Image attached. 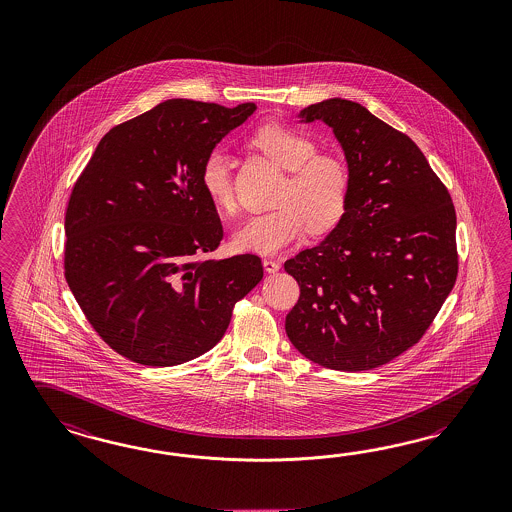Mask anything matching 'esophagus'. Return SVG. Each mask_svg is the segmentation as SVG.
<instances>
[{
  "instance_id": "34e87169",
  "label": "esophagus",
  "mask_w": 512,
  "mask_h": 512,
  "mask_svg": "<svg viewBox=\"0 0 512 512\" xmlns=\"http://www.w3.org/2000/svg\"><path fill=\"white\" fill-rule=\"evenodd\" d=\"M263 269L267 271V273H277L278 269H280V262L277 260H271V258H263Z\"/></svg>"
}]
</instances>
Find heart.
<instances>
[{
	"label": "heart",
	"mask_w": 512,
	"mask_h": 512,
	"mask_svg": "<svg viewBox=\"0 0 512 512\" xmlns=\"http://www.w3.org/2000/svg\"><path fill=\"white\" fill-rule=\"evenodd\" d=\"M252 144L267 159L290 172L277 198V211L247 220L234 232L241 252L277 254L299 241L307 230L325 234L342 220L350 198V170L335 153H318V144L284 125H265ZM200 183L207 198L220 209L234 207L232 157L215 147L200 166Z\"/></svg>",
	"instance_id": "1"
}]
</instances>
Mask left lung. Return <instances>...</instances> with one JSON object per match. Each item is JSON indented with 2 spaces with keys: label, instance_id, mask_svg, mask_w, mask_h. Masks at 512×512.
Wrapping results in <instances>:
<instances>
[{
  "label": "left lung",
  "instance_id": "1",
  "mask_svg": "<svg viewBox=\"0 0 512 512\" xmlns=\"http://www.w3.org/2000/svg\"><path fill=\"white\" fill-rule=\"evenodd\" d=\"M299 117L335 132L350 198L320 245L284 263L301 288L286 335L325 368H378L423 338L453 290V200L417 144L365 106L327 99Z\"/></svg>",
  "mask_w": 512,
  "mask_h": 512
}]
</instances>
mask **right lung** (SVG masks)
<instances>
[{
    "mask_svg": "<svg viewBox=\"0 0 512 512\" xmlns=\"http://www.w3.org/2000/svg\"><path fill=\"white\" fill-rule=\"evenodd\" d=\"M170 99L106 132L65 215V278L91 327L138 365L176 366L211 350L262 260H198L222 239L200 183L205 155L254 114Z\"/></svg>",
    "mask_w": 512,
    "mask_h": 512,
    "instance_id": "obj_1",
    "label": "right lung"
}]
</instances>
